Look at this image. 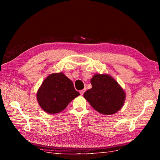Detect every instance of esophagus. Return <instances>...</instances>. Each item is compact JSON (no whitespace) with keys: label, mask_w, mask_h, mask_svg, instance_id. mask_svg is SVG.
I'll list each match as a JSON object with an SVG mask.
<instances>
[{"label":"esophagus","mask_w":160,"mask_h":160,"mask_svg":"<svg viewBox=\"0 0 160 160\" xmlns=\"http://www.w3.org/2000/svg\"><path fill=\"white\" fill-rule=\"evenodd\" d=\"M85 89H82V90H81L79 92H80V94L82 95H83V93H85Z\"/></svg>","instance_id":"1"}]
</instances>
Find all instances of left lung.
Masks as SVG:
<instances>
[{"label": "left lung", "instance_id": "8db88e82", "mask_svg": "<svg viewBox=\"0 0 160 160\" xmlns=\"http://www.w3.org/2000/svg\"><path fill=\"white\" fill-rule=\"evenodd\" d=\"M91 83L92 88L85 92L84 98L96 111L104 115H111L122 108L125 92L111 76L95 75Z\"/></svg>", "mask_w": 160, "mask_h": 160}]
</instances>
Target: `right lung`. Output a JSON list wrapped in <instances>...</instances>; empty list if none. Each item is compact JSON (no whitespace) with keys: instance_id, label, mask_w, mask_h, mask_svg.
<instances>
[{"instance_id":"obj_1","label":"right lung","mask_w":160,"mask_h":160,"mask_svg":"<svg viewBox=\"0 0 160 160\" xmlns=\"http://www.w3.org/2000/svg\"><path fill=\"white\" fill-rule=\"evenodd\" d=\"M80 94L72 82L62 73H52L42 82L37 98L41 108L48 113H57L65 109Z\"/></svg>"}]
</instances>
